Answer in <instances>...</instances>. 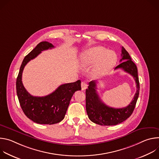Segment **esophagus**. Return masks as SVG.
Masks as SVG:
<instances>
[{
    "instance_id": "34e87169",
    "label": "esophagus",
    "mask_w": 159,
    "mask_h": 159,
    "mask_svg": "<svg viewBox=\"0 0 159 159\" xmlns=\"http://www.w3.org/2000/svg\"><path fill=\"white\" fill-rule=\"evenodd\" d=\"M81 87H82V90L86 89L87 87V83L85 82H82V83H81Z\"/></svg>"
}]
</instances>
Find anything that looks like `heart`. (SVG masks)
Wrapping results in <instances>:
<instances>
[{
  "label": "heart",
  "instance_id": "obj_1",
  "mask_svg": "<svg viewBox=\"0 0 159 159\" xmlns=\"http://www.w3.org/2000/svg\"><path fill=\"white\" fill-rule=\"evenodd\" d=\"M116 61L115 53L102 47L89 48L81 55L82 64L84 66H91L98 63L93 71V76L95 78H101L107 74L115 66Z\"/></svg>",
  "mask_w": 159,
  "mask_h": 159
}]
</instances>
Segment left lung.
Here are the masks:
<instances>
[{
    "label": "left lung",
    "mask_w": 159,
    "mask_h": 159,
    "mask_svg": "<svg viewBox=\"0 0 159 159\" xmlns=\"http://www.w3.org/2000/svg\"><path fill=\"white\" fill-rule=\"evenodd\" d=\"M121 57L120 61L126 60L118 65L115 70L121 69L133 77L137 84V92L128 106L123 108H113L107 106L101 100L97 93L96 82H90L85 90L86 111L89 120L98 125L112 126L122 123L131 115L137 103L140 91L137 67L123 47L121 50Z\"/></svg>",
    "instance_id": "left-lung-1"
}]
</instances>
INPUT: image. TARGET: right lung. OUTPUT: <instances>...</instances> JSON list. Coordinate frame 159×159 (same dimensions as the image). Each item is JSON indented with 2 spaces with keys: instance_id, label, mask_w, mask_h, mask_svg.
Here are the masks:
<instances>
[{
  "instance_id": "add662e5",
  "label": "right lung",
  "mask_w": 159,
  "mask_h": 159,
  "mask_svg": "<svg viewBox=\"0 0 159 159\" xmlns=\"http://www.w3.org/2000/svg\"><path fill=\"white\" fill-rule=\"evenodd\" d=\"M54 46L49 42L42 41L24 58L16 80V92L20 106L25 115L33 121L43 125H53L63 120L74 94L81 90L80 80L60 85L52 94L43 96H31L22 82V74L26 65L42 51Z\"/></svg>"
}]
</instances>
